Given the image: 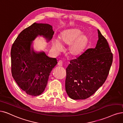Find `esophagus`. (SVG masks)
I'll list each match as a JSON object with an SVG mask.
<instances>
[{"mask_svg":"<svg viewBox=\"0 0 123 123\" xmlns=\"http://www.w3.org/2000/svg\"><path fill=\"white\" fill-rule=\"evenodd\" d=\"M58 65L60 66H62L63 65V62L61 60H59L58 62Z\"/></svg>","mask_w":123,"mask_h":123,"instance_id":"esophagus-1","label":"esophagus"}]
</instances>
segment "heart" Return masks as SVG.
Instances as JSON below:
<instances>
[{
  "label": "heart",
  "instance_id": "b5f03b06",
  "mask_svg": "<svg viewBox=\"0 0 123 123\" xmlns=\"http://www.w3.org/2000/svg\"><path fill=\"white\" fill-rule=\"evenodd\" d=\"M78 28L66 30L61 33L59 40L52 41V48L57 52L61 51L63 45H69L68 53L71 57H76L82 54L87 47L89 39Z\"/></svg>",
  "mask_w": 123,
  "mask_h": 123
}]
</instances>
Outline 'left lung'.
Here are the masks:
<instances>
[{
	"instance_id": "left-lung-1",
	"label": "left lung",
	"mask_w": 123,
	"mask_h": 123,
	"mask_svg": "<svg viewBox=\"0 0 123 123\" xmlns=\"http://www.w3.org/2000/svg\"><path fill=\"white\" fill-rule=\"evenodd\" d=\"M98 34L96 47L87 49L79 57L70 60L66 69L65 90L72 99L90 97L107 78L113 55L107 40L98 29Z\"/></svg>"
}]
</instances>
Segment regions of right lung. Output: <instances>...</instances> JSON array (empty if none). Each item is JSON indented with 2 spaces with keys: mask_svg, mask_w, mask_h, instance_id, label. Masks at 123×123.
<instances>
[{
  "mask_svg": "<svg viewBox=\"0 0 123 123\" xmlns=\"http://www.w3.org/2000/svg\"><path fill=\"white\" fill-rule=\"evenodd\" d=\"M53 27L36 23L24 29L18 36L11 49V71L19 87L33 96L40 95L46 87L49 77L57 64V59L48 57L44 52H35L31 45L38 35L48 41L54 35Z\"/></svg>",
  "mask_w": 123,
  "mask_h": 123,
  "instance_id": "add662e5",
  "label": "right lung"
}]
</instances>
